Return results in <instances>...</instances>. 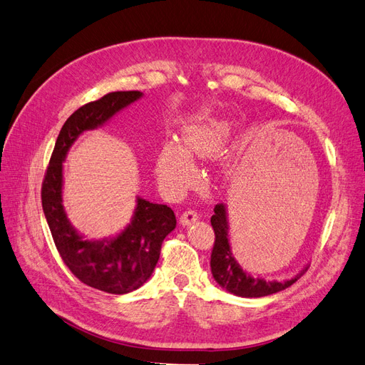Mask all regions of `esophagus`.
<instances>
[{"label": "esophagus", "mask_w": 365, "mask_h": 365, "mask_svg": "<svg viewBox=\"0 0 365 365\" xmlns=\"http://www.w3.org/2000/svg\"><path fill=\"white\" fill-rule=\"evenodd\" d=\"M198 218H200V215H198L197 210L187 209V210H185V212L180 215V222H182L183 226H187V225H191V222L197 221Z\"/></svg>", "instance_id": "esophagus-1"}]
</instances>
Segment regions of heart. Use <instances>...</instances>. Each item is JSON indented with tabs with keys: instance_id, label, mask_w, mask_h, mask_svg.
I'll list each match as a JSON object with an SVG mask.
<instances>
[{
	"instance_id": "heart-1",
	"label": "heart",
	"mask_w": 365,
	"mask_h": 365,
	"mask_svg": "<svg viewBox=\"0 0 365 365\" xmlns=\"http://www.w3.org/2000/svg\"><path fill=\"white\" fill-rule=\"evenodd\" d=\"M230 135L229 123L215 118L198 120L185 128L183 147L170 143L158 158V175L163 186L179 190L195 178L191 158H210L220 151Z\"/></svg>"
}]
</instances>
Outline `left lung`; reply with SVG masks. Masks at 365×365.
Instances as JSON below:
<instances>
[{
  "instance_id": "obj_1",
  "label": "left lung",
  "mask_w": 365,
  "mask_h": 365,
  "mask_svg": "<svg viewBox=\"0 0 365 365\" xmlns=\"http://www.w3.org/2000/svg\"><path fill=\"white\" fill-rule=\"evenodd\" d=\"M214 215L210 217V225L215 232V241L210 253V269L212 276L218 284L226 288L229 292L240 297H264L269 294L279 292L291 287L308 272V267L285 282H267L264 279H255L250 274L242 272V268L235 261L230 252L229 238H227V217L225 205H217L214 209Z\"/></svg>"
}]
</instances>
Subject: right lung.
Here are the masks:
<instances>
[{
	"label": "right lung",
	"instance_id": "obj_1",
	"mask_svg": "<svg viewBox=\"0 0 365 365\" xmlns=\"http://www.w3.org/2000/svg\"><path fill=\"white\" fill-rule=\"evenodd\" d=\"M139 91H120L78 108L65 121L46 167L41 198L56 249L63 264L85 285L110 294H127L144 285L155 269L162 242L175 227L167 205L138 198L132 225L112 241H85L69 225L62 206V162L76 138L108 121L138 100Z\"/></svg>",
	"mask_w": 365,
	"mask_h": 365
}]
</instances>
